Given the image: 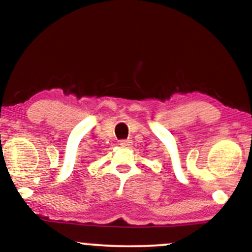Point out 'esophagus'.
Returning a JSON list of instances; mask_svg holds the SVG:
<instances>
[{
  "label": "esophagus",
  "mask_w": 252,
  "mask_h": 252,
  "mask_svg": "<svg viewBox=\"0 0 252 252\" xmlns=\"http://www.w3.org/2000/svg\"><path fill=\"white\" fill-rule=\"evenodd\" d=\"M120 145L122 148H130L132 145V142L130 139H122V141H120Z\"/></svg>",
  "instance_id": "34e87169"
}]
</instances>
